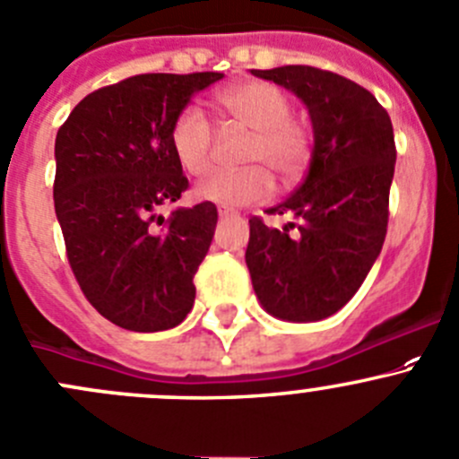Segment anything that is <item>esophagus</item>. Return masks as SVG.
I'll return each mask as SVG.
<instances>
[{
	"instance_id": "34e87169",
	"label": "esophagus",
	"mask_w": 459,
	"mask_h": 459,
	"mask_svg": "<svg viewBox=\"0 0 459 459\" xmlns=\"http://www.w3.org/2000/svg\"><path fill=\"white\" fill-rule=\"evenodd\" d=\"M217 212H220V217H235V215H238V212L230 211V208H220Z\"/></svg>"
}]
</instances>
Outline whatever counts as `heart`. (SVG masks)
<instances>
[{"label":"heart","mask_w":459,"mask_h":459,"mask_svg":"<svg viewBox=\"0 0 459 459\" xmlns=\"http://www.w3.org/2000/svg\"><path fill=\"white\" fill-rule=\"evenodd\" d=\"M217 102L235 123L253 130L242 152V161L251 166L208 177L199 184V199L224 208L248 206L271 197V172L289 184L305 170L311 157V134L291 118L293 102L282 89L264 80H247L217 93ZM168 139L172 154L188 175L202 177L211 170L215 130L199 107L188 105L177 114Z\"/></svg>","instance_id":"heart-1"}]
</instances>
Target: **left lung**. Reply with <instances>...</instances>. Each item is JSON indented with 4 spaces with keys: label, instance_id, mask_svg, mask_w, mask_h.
Listing matches in <instances>:
<instances>
[{
    "label": "left lung",
    "instance_id": "left-lung-1",
    "mask_svg": "<svg viewBox=\"0 0 459 459\" xmlns=\"http://www.w3.org/2000/svg\"><path fill=\"white\" fill-rule=\"evenodd\" d=\"M291 89L314 126L309 172L266 215H293L282 230L248 220L247 266L262 307L311 323L336 314L359 291L388 230L397 161L388 111L361 84L307 65L251 69Z\"/></svg>",
    "mask_w": 459,
    "mask_h": 459
}]
</instances>
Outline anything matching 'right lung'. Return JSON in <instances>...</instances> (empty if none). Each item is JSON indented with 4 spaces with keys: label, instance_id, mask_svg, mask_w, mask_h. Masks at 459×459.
I'll return each mask as SVG.
<instances>
[{
    "label": "right lung",
    "instance_id": "right-lung-1",
    "mask_svg": "<svg viewBox=\"0 0 459 459\" xmlns=\"http://www.w3.org/2000/svg\"><path fill=\"white\" fill-rule=\"evenodd\" d=\"M221 78L132 75L84 96L57 130L53 204L66 260L84 298L118 327L163 332L193 309L217 208L159 215L188 190L168 134L190 96Z\"/></svg>",
    "mask_w": 459,
    "mask_h": 459
}]
</instances>
